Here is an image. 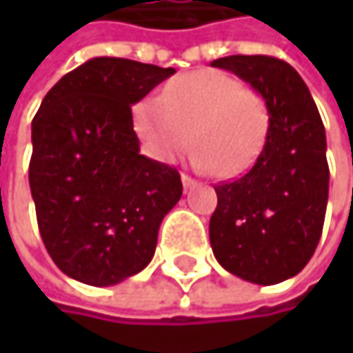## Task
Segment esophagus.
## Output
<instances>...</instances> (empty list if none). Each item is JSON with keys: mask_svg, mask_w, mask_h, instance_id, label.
Segmentation results:
<instances>
[{"mask_svg": "<svg viewBox=\"0 0 353 353\" xmlns=\"http://www.w3.org/2000/svg\"><path fill=\"white\" fill-rule=\"evenodd\" d=\"M181 183H183V188L188 190V188H192V185H196V179H192L190 176H185V174H181Z\"/></svg>", "mask_w": 353, "mask_h": 353, "instance_id": "esophagus-1", "label": "esophagus"}]
</instances>
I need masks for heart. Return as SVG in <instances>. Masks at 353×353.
Masks as SVG:
<instances>
[{
  "label": "heart",
  "mask_w": 353,
  "mask_h": 353,
  "mask_svg": "<svg viewBox=\"0 0 353 353\" xmlns=\"http://www.w3.org/2000/svg\"><path fill=\"white\" fill-rule=\"evenodd\" d=\"M132 126L153 159L172 163L192 141L198 170L233 177L257 161L270 110L261 94L235 77L202 69L174 77L159 98L141 100L132 110Z\"/></svg>",
  "instance_id": "1"
}]
</instances>
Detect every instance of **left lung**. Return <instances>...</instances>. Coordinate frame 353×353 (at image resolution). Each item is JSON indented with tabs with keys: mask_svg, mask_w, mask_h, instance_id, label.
<instances>
[{
	"mask_svg": "<svg viewBox=\"0 0 353 353\" xmlns=\"http://www.w3.org/2000/svg\"><path fill=\"white\" fill-rule=\"evenodd\" d=\"M212 67L235 73L263 96L270 130L251 170L214 185L210 245L227 272L253 284H278L309 263L323 233L329 196L325 126L307 83L286 61L233 54Z\"/></svg>",
	"mask_w": 353,
	"mask_h": 353,
	"instance_id": "8db88e82",
	"label": "left lung"
}]
</instances>
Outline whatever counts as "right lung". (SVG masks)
<instances>
[{
  "label": "right lung",
  "mask_w": 353,
  "mask_h": 353,
  "mask_svg": "<svg viewBox=\"0 0 353 353\" xmlns=\"http://www.w3.org/2000/svg\"><path fill=\"white\" fill-rule=\"evenodd\" d=\"M174 73L96 57L63 75L36 112L28 177L38 231L73 280L112 286L153 259L181 179L176 168L139 153L132 104Z\"/></svg>",
  "instance_id": "1"
}]
</instances>
